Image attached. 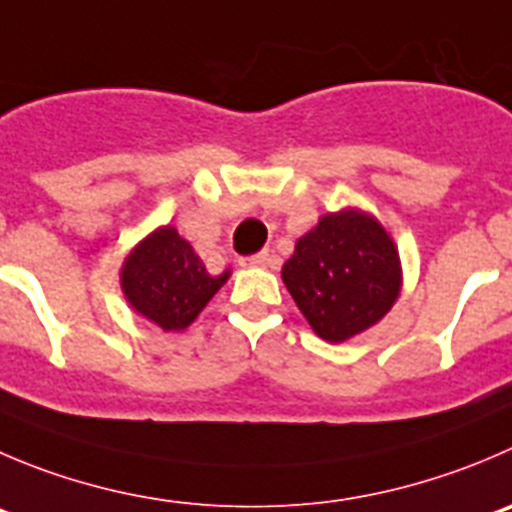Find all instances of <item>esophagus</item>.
I'll use <instances>...</instances> for the list:
<instances>
[{
	"mask_svg": "<svg viewBox=\"0 0 512 512\" xmlns=\"http://www.w3.org/2000/svg\"><path fill=\"white\" fill-rule=\"evenodd\" d=\"M241 266H269L271 264V253L269 251H261V253H253V256H243L238 259Z\"/></svg>",
	"mask_w": 512,
	"mask_h": 512,
	"instance_id": "34e87169",
	"label": "esophagus"
}]
</instances>
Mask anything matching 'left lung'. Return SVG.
Instances as JSON below:
<instances>
[{"label": "left lung", "mask_w": 512, "mask_h": 512, "mask_svg": "<svg viewBox=\"0 0 512 512\" xmlns=\"http://www.w3.org/2000/svg\"><path fill=\"white\" fill-rule=\"evenodd\" d=\"M281 276L311 329L334 344L377 324L399 296L397 248L359 211L321 218L296 241Z\"/></svg>", "instance_id": "obj_1"}]
</instances>
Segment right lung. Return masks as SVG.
I'll return each instance as SVG.
<instances>
[{"instance_id": "obj_1", "label": "right lung", "mask_w": 512, "mask_h": 512, "mask_svg": "<svg viewBox=\"0 0 512 512\" xmlns=\"http://www.w3.org/2000/svg\"><path fill=\"white\" fill-rule=\"evenodd\" d=\"M226 279L228 271L208 274L191 243L170 226L145 238L123 266V291L133 309L165 332L186 329Z\"/></svg>"}]
</instances>
